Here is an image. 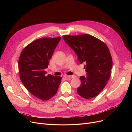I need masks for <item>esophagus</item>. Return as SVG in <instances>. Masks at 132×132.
I'll return each instance as SVG.
<instances>
[{
    "label": "esophagus",
    "instance_id": "obj_1",
    "mask_svg": "<svg viewBox=\"0 0 132 132\" xmlns=\"http://www.w3.org/2000/svg\"><path fill=\"white\" fill-rule=\"evenodd\" d=\"M75 78V76H71V75H66V76H64V78L66 80H71L72 78Z\"/></svg>",
    "mask_w": 132,
    "mask_h": 132
}]
</instances>
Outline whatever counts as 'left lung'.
I'll return each instance as SVG.
<instances>
[{
    "mask_svg": "<svg viewBox=\"0 0 132 132\" xmlns=\"http://www.w3.org/2000/svg\"><path fill=\"white\" fill-rule=\"evenodd\" d=\"M77 54L80 64H86L87 76L80 77L78 94L86 99L98 95L108 84L112 67L111 55L108 46L100 39L88 34L62 36Z\"/></svg>",
    "mask_w": 132,
    "mask_h": 132,
    "instance_id": "1",
    "label": "left lung"
}]
</instances>
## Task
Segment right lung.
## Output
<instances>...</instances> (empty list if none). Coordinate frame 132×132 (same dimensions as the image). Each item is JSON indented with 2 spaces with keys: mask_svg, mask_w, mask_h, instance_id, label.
<instances>
[{
  "mask_svg": "<svg viewBox=\"0 0 132 132\" xmlns=\"http://www.w3.org/2000/svg\"><path fill=\"white\" fill-rule=\"evenodd\" d=\"M60 39V37L37 39L27 45L20 55V80L28 90L42 101L54 96L61 83V77L45 75V71Z\"/></svg>",
  "mask_w": 132,
  "mask_h": 132,
  "instance_id": "right-lung-1",
  "label": "right lung"
}]
</instances>
